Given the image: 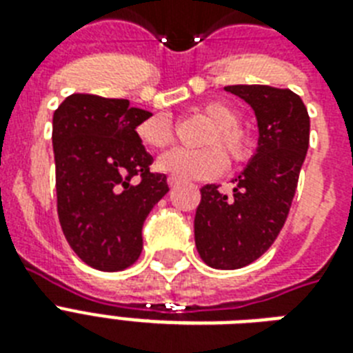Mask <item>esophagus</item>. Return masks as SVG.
Masks as SVG:
<instances>
[{
	"mask_svg": "<svg viewBox=\"0 0 353 353\" xmlns=\"http://www.w3.org/2000/svg\"><path fill=\"white\" fill-rule=\"evenodd\" d=\"M179 179H176V177H168V187L170 188H174V187H177V185H179Z\"/></svg>",
	"mask_w": 353,
	"mask_h": 353,
	"instance_id": "34e87169",
	"label": "esophagus"
}]
</instances>
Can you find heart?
Returning a JSON list of instances; mask_svg holds the SVG:
<instances>
[{
  "label": "heart",
  "instance_id": "1",
  "mask_svg": "<svg viewBox=\"0 0 353 353\" xmlns=\"http://www.w3.org/2000/svg\"><path fill=\"white\" fill-rule=\"evenodd\" d=\"M201 115L212 124L205 133L201 146L205 150H172L157 159V168L163 174L181 181H205L221 176L227 168V157L219 150L223 148L232 163H245L252 155L251 137L238 126L240 117L234 108L225 102L212 101L201 108ZM139 141L148 148H166L174 143V128L166 115H152L139 122Z\"/></svg>",
  "mask_w": 353,
  "mask_h": 353
}]
</instances>
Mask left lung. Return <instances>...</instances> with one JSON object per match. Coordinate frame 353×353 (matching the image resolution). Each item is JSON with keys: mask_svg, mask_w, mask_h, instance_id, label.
Here are the masks:
<instances>
[{"mask_svg": "<svg viewBox=\"0 0 353 353\" xmlns=\"http://www.w3.org/2000/svg\"><path fill=\"white\" fill-rule=\"evenodd\" d=\"M225 91L252 108L258 148L232 179V192L218 185L201 188L194 238L207 265L240 269L262 256L284 227L310 146V117L291 90L238 84Z\"/></svg>", "mask_w": 353, "mask_h": 353, "instance_id": "1", "label": "left lung"}]
</instances>
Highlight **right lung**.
<instances>
[{"label":"right lung","mask_w":353,"mask_h":353,"mask_svg":"<svg viewBox=\"0 0 353 353\" xmlns=\"http://www.w3.org/2000/svg\"><path fill=\"white\" fill-rule=\"evenodd\" d=\"M148 117L126 99L85 93L69 95L52 115L60 225L80 260L99 271L137 260L144 220L168 192L135 132Z\"/></svg>","instance_id":"1"}]
</instances>
